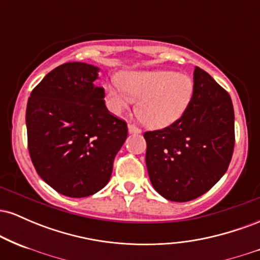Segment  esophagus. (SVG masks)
Segmentation results:
<instances>
[{
  "label": "esophagus",
  "instance_id": "1",
  "mask_svg": "<svg viewBox=\"0 0 260 260\" xmlns=\"http://www.w3.org/2000/svg\"><path fill=\"white\" fill-rule=\"evenodd\" d=\"M128 132H129V133H140V129L138 127L133 126V124H128Z\"/></svg>",
  "mask_w": 260,
  "mask_h": 260
}]
</instances>
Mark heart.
Masks as SVG:
<instances>
[{"mask_svg":"<svg viewBox=\"0 0 260 260\" xmlns=\"http://www.w3.org/2000/svg\"><path fill=\"white\" fill-rule=\"evenodd\" d=\"M118 84L106 86V96L113 112L128 110L137 103V115L149 127L160 128L174 123L192 100L194 83L186 74L172 71H139L118 77Z\"/></svg>","mask_w":260,"mask_h":260,"instance_id":"heart-1","label":"heart"}]
</instances>
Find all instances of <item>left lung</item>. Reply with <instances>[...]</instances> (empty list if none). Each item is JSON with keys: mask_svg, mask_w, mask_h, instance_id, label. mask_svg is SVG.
Segmentation results:
<instances>
[{"mask_svg": "<svg viewBox=\"0 0 260 260\" xmlns=\"http://www.w3.org/2000/svg\"><path fill=\"white\" fill-rule=\"evenodd\" d=\"M194 91L183 115L144 133L149 178L159 194L189 202L225 175L235 148V113L229 92L196 67Z\"/></svg>", "mask_w": 260, "mask_h": 260, "instance_id": "obj_1", "label": "left lung"}]
</instances>
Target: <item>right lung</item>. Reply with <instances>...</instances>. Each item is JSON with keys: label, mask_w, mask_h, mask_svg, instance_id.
Returning <instances> with one entry per match:
<instances>
[{"label": "right lung", "mask_w": 260, "mask_h": 260, "mask_svg": "<svg viewBox=\"0 0 260 260\" xmlns=\"http://www.w3.org/2000/svg\"><path fill=\"white\" fill-rule=\"evenodd\" d=\"M99 68L68 62L32 89L26 105L28 149L38 175L61 194L83 198L103 189L127 138L126 121L106 109Z\"/></svg>", "instance_id": "obj_1"}]
</instances>
